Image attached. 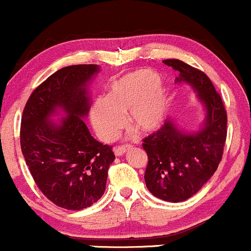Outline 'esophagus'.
<instances>
[{
	"instance_id": "1",
	"label": "esophagus",
	"mask_w": 251,
	"mask_h": 251,
	"mask_svg": "<svg viewBox=\"0 0 251 251\" xmlns=\"http://www.w3.org/2000/svg\"><path fill=\"white\" fill-rule=\"evenodd\" d=\"M131 149V145H125V146H118V148H114V154L118 155H123L124 153H126V152L128 151V150Z\"/></svg>"
}]
</instances>
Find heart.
<instances>
[{"label":"heart","instance_id":"b5f03b06","mask_svg":"<svg viewBox=\"0 0 251 251\" xmlns=\"http://www.w3.org/2000/svg\"><path fill=\"white\" fill-rule=\"evenodd\" d=\"M169 91L163 85L159 73L142 68L125 74L112 82L107 97L99 98L89 111L91 123L98 137L111 142L128 124L144 133L162 127L168 114Z\"/></svg>","mask_w":251,"mask_h":251}]
</instances>
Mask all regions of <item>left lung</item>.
<instances>
[{
    "instance_id": "8db88e82",
    "label": "left lung",
    "mask_w": 251,
    "mask_h": 251,
    "mask_svg": "<svg viewBox=\"0 0 251 251\" xmlns=\"http://www.w3.org/2000/svg\"><path fill=\"white\" fill-rule=\"evenodd\" d=\"M163 62L179 73L176 83L189 85L204 108V119L196 131H186L175 119H168L144 139L149 157L146 188L159 200L178 203L197 194L217 170L226 139V111L203 72L177 59Z\"/></svg>"
}]
</instances>
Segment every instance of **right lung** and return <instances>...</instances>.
<instances>
[{"label": "right lung", "mask_w": 251, "mask_h": 251, "mask_svg": "<svg viewBox=\"0 0 251 251\" xmlns=\"http://www.w3.org/2000/svg\"><path fill=\"white\" fill-rule=\"evenodd\" d=\"M98 65L61 68L31 93L24 109L20 143L25 164L41 192L60 208L82 210L101 198L112 148L94 139L85 124L89 85ZM62 120L53 123V117Z\"/></svg>", "instance_id": "add662e5"}]
</instances>
